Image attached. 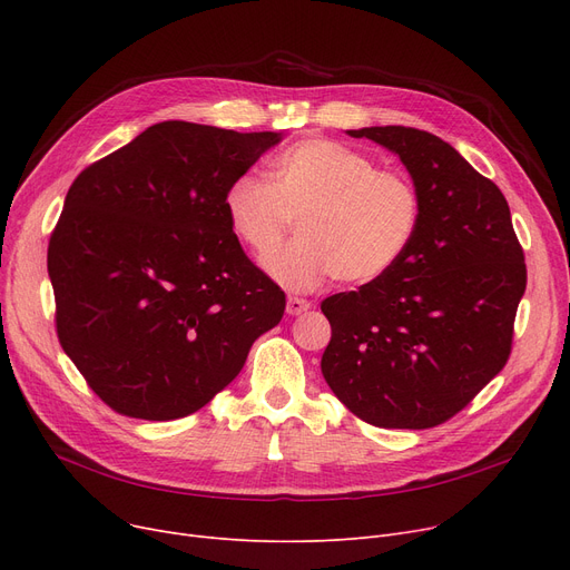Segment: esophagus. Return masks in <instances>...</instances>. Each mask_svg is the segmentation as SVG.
I'll return each instance as SVG.
<instances>
[{"instance_id": "esophagus-1", "label": "esophagus", "mask_w": 570, "mask_h": 570, "mask_svg": "<svg viewBox=\"0 0 570 570\" xmlns=\"http://www.w3.org/2000/svg\"><path fill=\"white\" fill-rule=\"evenodd\" d=\"M309 307H312V303L305 301V297H288V301H286V314H291V316H301Z\"/></svg>"}]
</instances>
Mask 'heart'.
<instances>
[{
    "instance_id": "b5f03b06",
    "label": "heart",
    "mask_w": 570,
    "mask_h": 570,
    "mask_svg": "<svg viewBox=\"0 0 570 570\" xmlns=\"http://www.w3.org/2000/svg\"><path fill=\"white\" fill-rule=\"evenodd\" d=\"M233 235L254 254L273 249L293 217L301 235L263 258L265 273L291 291H312L337 275L370 284L404 258L421 198L400 170L327 138H305L273 161L269 183L235 177L224 196Z\"/></svg>"
}]
</instances>
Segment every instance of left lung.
Listing matches in <instances>:
<instances>
[{
	"label": "left lung",
	"mask_w": 570,
	"mask_h": 570,
	"mask_svg": "<svg viewBox=\"0 0 570 570\" xmlns=\"http://www.w3.org/2000/svg\"><path fill=\"white\" fill-rule=\"evenodd\" d=\"M346 134L400 157L421 222L391 273L321 303L333 327L321 372L365 423L428 430L503 370L527 288L524 254L503 194L453 145L411 127Z\"/></svg>",
	"instance_id": "1"
}]
</instances>
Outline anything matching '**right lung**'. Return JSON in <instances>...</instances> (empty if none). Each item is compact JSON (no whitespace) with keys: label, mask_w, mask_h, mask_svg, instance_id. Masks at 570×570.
Masks as SVG:
<instances>
[{"label":"right lung","mask_w":570,"mask_h":570,"mask_svg":"<svg viewBox=\"0 0 570 570\" xmlns=\"http://www.w3.org/2000/svg\"><path fill=\"white\" fill-rule=\"evenodd\" d=\"M282 138L170 119L73 179L48 245L57 337L117 413L203 409L282 321L284 291L224 209L233 179Z\"/></svg>","instance_id":"1"}]
</instances>
